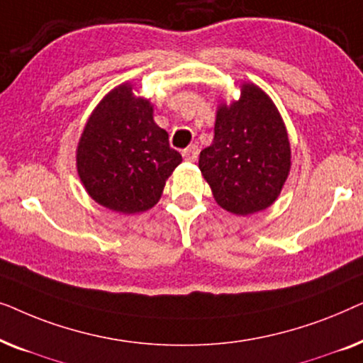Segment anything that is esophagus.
<instances>
[{"label":"esophagus","mask_w":363,"mask_h":363,"mask_svg":"<svg viewBox=\"0 0 363 363\" xmlns=\"http://www.w3.org/2000/svg\"><path fill=\"white\" fill-rule=\"evenodd\" d=\"M182 155L188 162H195L198 158V145H196V143H193V145L185 148V150L182 152Z\"/></svg>","instance_id":"1"}]
</instances>
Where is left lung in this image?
I'll use <instances>...</instances> for the list:
<instances>
[{"label": "left lung", "instance_id": "8db88e82", "mask_svg": "<svg viewBox=\"0 0 363 363\" xmlns=\"http://www.w3.org/2000/svg\"><path fill=\"white\" fill-rule=\"evenodd\" d=\"M198 167L218 205L235 215L271 206L291 168V148L279 112L255 84H242L241 99L216 113L215 138Z\"/></svg>", "mask_w": 363, "mask_h": 363}]
</instances>
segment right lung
Wrapping results in <instances>:
<instances>
[{
    "label": "right lung",
    "mask_w": 363,
    "mask_h": 363,
    "mask_svg": "<svg viewBox=\"0 0 363 363\" xmlns=\"http://www.w3.org/2000/svg\"><path fill=\"white\" fill-rule=\"evenodd\" d=\"M152 113L150 102L133 97L130 86H121L89 118L77 147V172L99 205L130 215L160 200L182 155Z\"/></svg>",
    "instance_id": "obj_1"
}]
</instances>
